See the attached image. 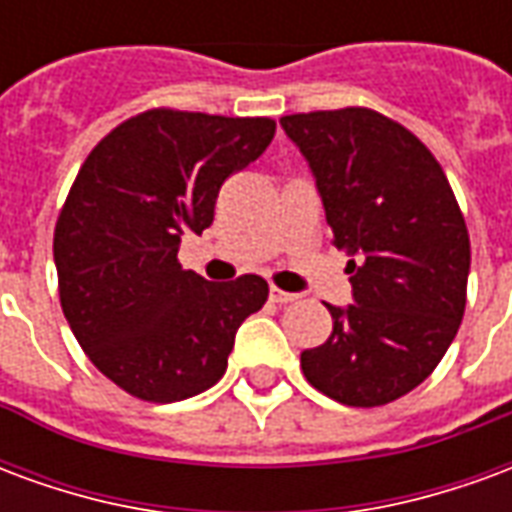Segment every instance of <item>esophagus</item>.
<instances>
[{
    "mask_svg": "<svg viewBox=\"0 0 512 512\" xmlns=\"http://www.w3.org/2000/svg\"><path fill=\"white\" fill-rule=\"evenodd\" d=\"M268 296H271V301H277V304H290V301H296L299 296L296 293H288V290H279L271 285V290H268Z\"/></svg>",
    "mask_w": 512,
    "mask_h": 512,
    "instance_id": "esophagus-1",
    "label": "esophagus"
}]
</instances>
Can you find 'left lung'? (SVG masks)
<instances>
[{"mask_svg":"<svg viewBox=\"0 0 512 512\" xmlns=\"http://www.w3.org/2000/svg\"><path fill=\"white\" fill-rule=\"evenodd\" d=\"M279 126L310 164L351 274V304H326L332 334L301 354V370L345 406L392 403L436 370L461 326V208L428 147L373 109L288 115Z\"/></svg>","mask_w":512,"mask_h":512,"instance_id":"1","label":"left lung"}]
</instances>
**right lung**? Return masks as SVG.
I'll return each mask as SVG.
<instances>
[{"mask_svg": "<svg viewBox=\"0 0 512 512\" xmlns=\"http://www.w3.org/2000/svg\"><path fill=\"white\" fill-rule=\"evenodd\" d=\"M268 117L150 109L104 136L54 230L62 312L84 354L128 395L175 403L227 370L238 326L268 299L244 274L183 271V235L213 224L222 183L271 145Z\"/></svg>", "mask_w": 512, "mask_h": 512, "instance_id": "obj_1", "label": "right lung"}]
</instances>
